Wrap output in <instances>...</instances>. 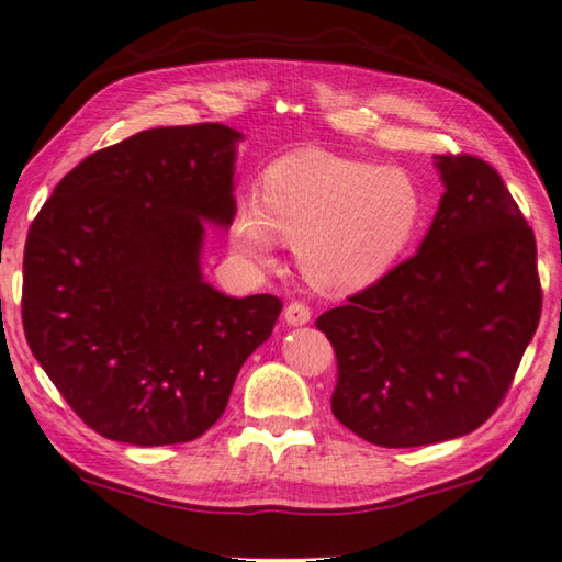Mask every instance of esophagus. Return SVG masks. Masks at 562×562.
Segmentation results:
<instances>
[{"instance_id":"obj_1","label":"esophagus","mask_w":562,"mask_h":562,"mask_svg":"<svg viewBox=\"0 0 562 562\" xmlns=\"http://www.w3.org/2000/svg\"><path fill=\"white\" fill-rule=\"evenodd\" d=\"M310 317H312V310L304 302H290L288 307H284V322H288L290 327L307 325Z\"/></svg>"}]
</instances>
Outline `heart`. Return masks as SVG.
<instances>
[{
	"mask_svg": "<svg viewBox=\"0 0 562 562\" xmlns=\"http://www.w3.org/2000/svg\"><path fill=\"white\" fill-rule=\"evenodd\" d=\"M422 217L404 170L376 168L322 148H300L265 168L258 203H240L231 240L247 260H268L274 237L297 250L317 290L367 288L389 270Z\"/></svg>",
	"mask_w": 562,
	"mask_h": 562,
	"instance_id": "obj_1",
	"label": "heart"
}]
</instances>
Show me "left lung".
<instances>
[{
    "instance_id": "obj_1",
    "label": "left lung",
    "mask_w": 562,
    "mask_h": 562,
    "mask_svg": "<svg viewBox=\"0 0 562 562\" xmlns=\"http://www.w3.org/2000/svg\"><path fill=\"white\" fill-rule=\"evenodd\" d=\"M436 168L446 193L418 252L315 322L337 355L331 414L386 449L488 422L543 307L536 235L498 170L469 154Z\"/></svg>"
}]
</instances>
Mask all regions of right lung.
I'll list each match as a JSON object with an SVG mask.
<instances>
[{"label": "right lung", "instance_id": "add662e5", "mask_svg": "<svg viewBox=\"0 0 562 562\" xmlns=\"http://www.w3.org/2000/svg\"><path fill=\"white\" fill-rule=\"evenodd\" d=\"M240 138L195 123L101 148L59 180L26 235V341L76 416L111 441L205 434L280 317L274 294L225 297L201 272L203 221L235 217Z\"/></svg>", "mask_w": 562, "mask_h": 562}]
</instances>
